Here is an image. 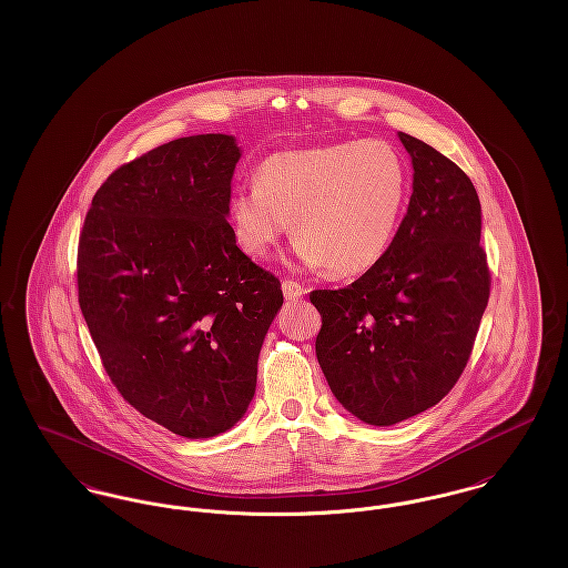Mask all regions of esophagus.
<instances>
[{"instance_id": "1", "label": "esophagus", "mask_w": 568, "mask_h": 568, "mask_svg": "<svg viewBox=\"0 0 568 568\" xmlns=\"http://www.w3.org/2000/svg\"><path fill=\"white\" fill-rule=\"evenodd\" d=\"M283 294H285L287 300H297V297H302L306 294V287L300 285L294 278H285V281H283Z\"/></svg>"}]
</instances>
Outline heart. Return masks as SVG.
I'll return each mask as SVG.
<instances>
[{
    "mask_svg": "<svg viewBox=\"0 0 568 568\" xmlns=\"http://www.w3.org/2000/svg\"><path fill=\"white\" fill-rule=\"evenodd\" d=\"M406 193L405 162L385 140L281 151L257 165L255 185L232 193L230 221L253 257H266L292 221L304 266L352 276L389 251Z\"/></svg>",
    "mask_w": 568,
    "mask_h": 568,
    "instance_id": "obj_1",
    "label": "heart"
}]
</instances>
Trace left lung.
<instances>
[{
	"label": "left lung",
	"instance_id": "8db88e82",
	"mask_svg": "<svg viewBox=\"0 0 568 568\" xmlns=\"http://www.w3.org/2000/svg\"><path fill=\"white\" fill-rule=\"evenodd\" d=\"M408 211L385 257L341 290H315V352L336 400L371 426L440 403L464 373L489 300L481 204L470 179L400 132Z\"/></svg>",
	"mask_w": 568,
	"mask_h": 568
}]
</instances>
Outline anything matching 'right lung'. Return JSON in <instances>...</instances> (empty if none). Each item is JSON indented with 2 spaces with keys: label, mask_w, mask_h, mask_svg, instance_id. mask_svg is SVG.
<instances>
[{
  "label": "right lung",
  "mask_w": 568,
  "mask_h": 568,
  "mask_svg": "<svg viewBox=\"0 0 568 568\" xmlns=\"http://www.w3.org/2000/svg\"><path fill=\"white\" fill-rule=\"evenodd\" d=\"M241 160L225 134L179 138L116 168L79 239V304L119 394L170 433L230 430L255 394L281 281L236 246Z\"/></svg>",
  "instance_id": "add662e5"
}]
</instances>
